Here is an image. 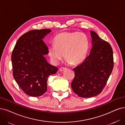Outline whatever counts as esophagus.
Wrapping results in <instances>:
<instances>
[{"mask_svg":"<svg viewBox=\"0 0 125 125\" xmlns=\"http://www.w3.org/2000/svg\"><path fill=\"white\" fill-rule=\"evenodd\" d=\"M67 68H61L59 69V70L61 71H64V70H66Z\"/></svg>","mask_w":125,"mask_h":125,"instance_id":"1","label":"esophagus"}]
</instances>
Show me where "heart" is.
<instances>
[{
  "label": "heart",
  "instance_id": "heart-1",
  "mask_svg": "<svg viewBox=\"0 0 125 125\" xmlns=\"http://www.w3.org/2000/svg\"><path fill=\"white\" fill-rule=\"evenodd\" d=\"M54 44L48 48V54L52 62L57 64L64 57L68 63L77 64L85 59L89 42L86 34L82 32H63L55 36Z\"/></svg>",
  "mask_w": 125,
  "mask_h": 125
}]
</instances>
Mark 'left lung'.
<instances>
[{"label":"left lung","mask_w":125,"mask_h":125,"mask_svg":"<svg viewBox=\"0 0 125 125\" xmlns=\"http://www.w3.org/2000/svg\"><path fill=\"white\" fill-rule=\"evenodd\" d=\"M92 49L89 55L73 69L75 77L71 83L77 95L90 98L100 94L105 86L113 68L111 46L93 31H90Z\"/></svg>","instance_id":"1"}]
</instances>
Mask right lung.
I'll use <instances>...</instances> for the list:
<instances>
[{
	"mask_svg": "<svg viewBox=\"0 0 125 125\" xmlns=\"http://www.w3.org/2000/svg\"><path fill=\"white\" fill-rule=\"evenodd\" d=\"M51 32L44 29L23 34L12 52L13 77L19 87L29 96H39L45 93L48 77L58 70L44 57L48 54V47L43 39Z\"/></svg>",
	"mask_w": 125,
	"mask_h": 125,
	"instance_id": "obj_1",
	"label": "right lung"
}]
</instances>
